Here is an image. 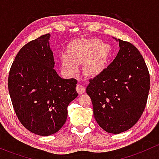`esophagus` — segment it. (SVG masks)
Wrapping results in <instances>:
<instances>
[{
	"mask_svg": "<svg viewBox=\"0 0 159 159\" xmlns=\"http://www.w3.org/2000/svg\"><path fill=\"white\" fill-rule=\"evenodd\" d=\"M76 90H77V91H78V93L79 94H83V93H84V91H85V89H84V86H83L81 84H77Z\"/></svg>",
	"mask_w": 159,
	"mask_h": 159,
	"instance_id": "34e87169",
	"label": "esophagus"
}]
</instances>
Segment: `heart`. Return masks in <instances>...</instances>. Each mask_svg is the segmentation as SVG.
I'll list each match as a JSON object with an SVG mask.
<instances>
[{
	"label": "heart",
	"mask_w": 159,
	"mask_h": 159,
	"mask_svg": "<svg viewBox=\"0 0 159 159\" xmlns=\"http://www.w3.org/2000/svg\"><path fill=\"white\" fill-rule=\"evenodd\" d=\"M109 54L108 44L93 39L72 46L68 55L64 54L61 57V63L68 72L73 73L77 69L75 63H81L86 60L84 71L89 75H94L105 66Z\"/></svg>",
	"instance_id": "b5f03b06"
}]
</instances>
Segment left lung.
<instances>
[{
	"mask_svg": "<svg viewBox=\"0 0 159 159\" xmlns=\"http://www.w3.org/2000/svg\"><path fill=\"white\" fill-rule=\"evenodd\" d=\"M115 39L120 48L116 57L89 80L86 92L99 126L108 133L119 134L131 129L142 116L150 89V76L137 48Z\"/></svg>",
	"mask_w": 159,
	"mask_h": 159,
	"instance_id": "left-lung-1",
	"label": "left lung"
}]
</instances>
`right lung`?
<instances>
[{
  "label": "right lung",
  "instance_id": "obj_1",
  "mask_svg": "<svg viewBox=\"0 0 159 159\" xmlns=\"http://www.w3.org/2000/svg\"><path fill=\"white\" fill-rule=\"evenodd\" d=\"M51 34L30 41L19 51L8 76V90L17 118L31 132L54 134L65 125L68 106L78 96L75 78H61L54 69Z\"/></svg>",
  "mask_w": 159,
  "mask_h": 159
}]
</instances>
